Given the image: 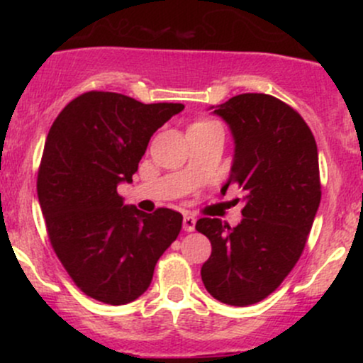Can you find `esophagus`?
I'll return each instance as SVG.
<instances>
[{"instance_id": "esophagus-1", "label": "esophagus", "mask_w": 363, "mask_h": 363, "mask_svg": "<svg viewBox=\"0 0 363 363\" xmlns=\"http://www.w3.org/2000/svg\"><path fill=\"white\" fill-rule=\"evenodd\" d=\"M194 227H196V218H194V216L186 215L184 220H182V228H184L186 232H193Z\"/></svg>"}]
</instances>
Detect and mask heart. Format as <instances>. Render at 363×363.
I'll use <instances>...</instances> for the list:
<instances>
[{"instance_id":"heart-1","label":"heart","mask_w":363,"mask_h":363,"mask_svg":"<svg viewBox=\"0 0 363 363\" xmlns=\"http://www.w3.org/2000/svg\"><path fill=\"white\" fill-rule=\"evenodd\" d=\"M199 123H211V121H199Z\"/></svg>"}]
</instances>
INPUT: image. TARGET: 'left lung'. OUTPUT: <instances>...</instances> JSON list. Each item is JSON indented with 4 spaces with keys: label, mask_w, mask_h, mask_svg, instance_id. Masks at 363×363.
Wrapping results in <instances>:
<instances>
[{
    "label": "left lung",
    "mask_w": 363,
    "mask_h": 363,
    "mask_svg": "<svg viewBox=\"0 0 363 363\" xmlns=\"http://www.w3.org/2000/svg\"><path fill=\"white\" fill-rule=\"evenodd\" d=\"M213 109L230 128L235 152L222 187L245 191L237 227L199 218L211 242L201 280L228 306L261 302L280 286L306 247L320 203L314 135L297 111L266 94H240Z\"/></svg>",
    "instance_id": "8db88e82"
}]
</instances>
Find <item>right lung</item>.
<instances>
[{"instance_id": "add662e5", "label": "right lung", "mask_w": 363, "mask_h": 363, "mask_svg": "<svg viewBox=\"0 0 363 363\" xmlns=\"http://www.w3.org/2000/svg\"><path fill=\"white\" fill-rule=\"evenodd\" d=\"M182 109V104L86 91L49 129L37 176L40 210L61 264L95 301H136L181 232V213L124 205L118 186L133 182L153 133Z\"/></svg>"}]
</instances>
